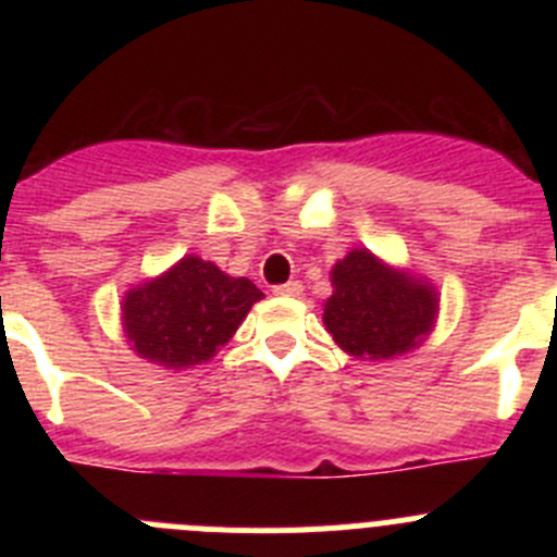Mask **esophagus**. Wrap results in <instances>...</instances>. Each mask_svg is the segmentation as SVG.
Listing matches in <instances>:
<instances>
[{"mask_svg":"<svg viewBox=\"0 0 557 557\" xmlns=\"http://www.w3.org/2000/svg\"><path fill=\"white\" fill-rule=\"evenodd\" d=\"M274 294H277V296H299L301 294V283H299V280H290V283L274 285Z\"/></svg>","mask_w":557,"mask_h":557,"instance_id":"esophagus-1","label":"esophagus"}]
</instances>
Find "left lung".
I'll return each instance as SVG.
<instances>
[{
  "mask_svg": "<svg viewBox=\"0 0 557 557\" xmlns=\"http://www.w3.org/2000/svg\"><path fill=\"white\" fill-rule=\"evenodd\" d=\"M334 294L323 305L325 331L356 358L387 361L414 350L440 310L436 288L356 247L331 269Z\"/></svg>",
  "mask_w": 557,
  "mask_h": 557,
  "instance_id": "obj_1",
  "label": "left lung"
}]
</instances>
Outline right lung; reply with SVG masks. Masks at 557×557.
Wrapping results in <instances>:
<instances>
[{
  "label": "right lung",
  "instance_id": "obj_1",
  "mask_svg": "<svg viewBox=\"0 0 557 557\" xmlns=\"http://www.w3.org/2000/svg\"><path fill=\"white\" fill-rule=\"evenodd\" d=\"M263 294L212 261L185 256L159 277L126 290L123 331L139 358L164 369L205 363L226 345Z\"/></svg>",
  "mask_w": 557,
  "mask_h": 557
}]
</instances>
